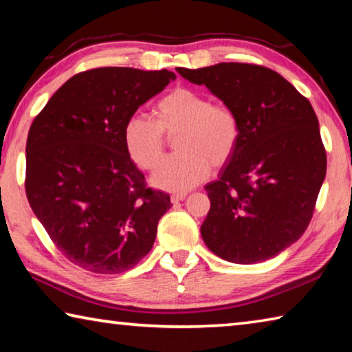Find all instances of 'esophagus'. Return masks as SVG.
<instances>
[{
    "mask_svg": "<svg viewBox=\"0 0 352 352\" xmlns=\"http://www.w3.org/2000/svg\"><path fill=\"white\" fill-rule=\"evenodd\" d=\"M188 197V192H174L170 195V201L172 204H178V201H182L183 199Z\"/></svg>",
    "mask_w": 352,
    "mask_h": 352,
    "instance_id": "1",
    "label": "esophagus"
}]
</instances>
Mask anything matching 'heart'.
<instances>
[{
  "label": "heart",
  "mask_w": 352,
  "mask_h": 352,
  "mask_svg": "<svg viewBox=\"0 0 352 352\" xmlns=\"http://www.w3.org/2000/svg\"><path fill=\"white\" fill-rule=\"evenodd\" d=\"M153 121L133 115L124 124L122 140L130 160L142 170L153 172L165 154V137L177 135L176 150L152 183L170 192H186L206 180L211 166H223L241 142L242 126L228 105L212 104L206 94L177 87L157 100ZM166 135L164 137V135Z\"/></svg>",
  "instance_id": "heart-1"
}]
</instances>
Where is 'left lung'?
Wrapping results in <instances>:
<instances>
[{
    "mask_svg": "<svg viewBox=\"0 0 352 352\" xmlns=\"http://www.w3.org/2000/svg\"><path fill=\"white\" fill-rule=\"evenodd\" d=\"M177 73L205 85L241 119L233 157L205 189L201 237L236 264L273 258L305 233L326 175V151L309 100L270 68L217 63Z\"/></svg>",
    "mask_w": 352,
    "mask_h": 352,
    "instance_id": "8db88e82",
    "label": "left lung"
}]
</instances>
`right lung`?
Masks as SVG:
<instances>
[{"label": "right lung", "instance_id": "add662e5", "mask_svg": "<svg viewBox=\"0 0 352 352\" xmlns=\"http://www.w3.org/2000/svg\"><path fill=\"white\" fill-rule=\"evenodd\" d=\"M174 79L168 69L83 71L52 94L29 129V205L65 258L82 269L122 273L151 252L170 197L146 186L122 130Z\"/></svg>", "mask_w": 352, "mask_h": 352}]
</instances>
